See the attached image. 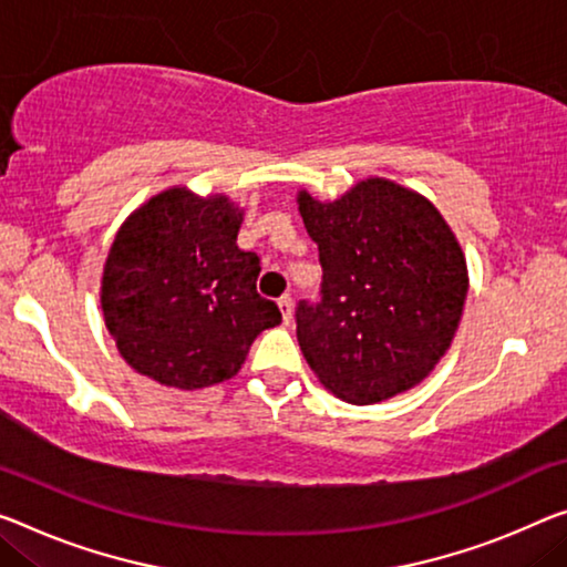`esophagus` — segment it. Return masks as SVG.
Returning a JSON list of instances; mask_svg holds the SVG:
<instances>
[{"label": "esophagus", "instance_id": "esophagus-1", "mask_svg": "<svg viewBox=\"0 0 567 567\" xmlns=\"http://www.w3.org/2000/svg\"><path fill=\"white\" fill-rule=\"evenodd\" d=\"M278 309H281V313H284V324H291V319H293V301H291L289 293L278 299Z\"/></svg>", "mask_w": 567, "mask_h": 567}]
</instances>
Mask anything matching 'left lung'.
Returning a JSON list of instances; mask_svg holds the SVG:
<instances>
[{
  "label": "left lung",
  "instance_id": "8db88e82",
  "mask_svg": "<svg viewBox=\"0 0 567 567\" xmlns=\"http://www.w3.org/2000/svg\"><path fill=\"white\" fill-rule=\"evenodd\" d=\"M319 246L321 301L296 337L321 385L354 405L395 398L449 352L468 291L466 256L429 197L368 177L332 203L296 195Z\"/></svg>",
  "mask_w": 567,
  "mask_h": 567
}]
</instances>
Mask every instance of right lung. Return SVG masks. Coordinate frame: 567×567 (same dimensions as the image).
I'll use <instances>...</instances> for the list:
<instances>
[{"instance_id":"add662e5","label":"right lung","mask_w":567,"mask_h":567,"mask_svg":"<svg viewBox=\"0 0 567 567\" xmlns=\"http://www.w3.org/2000/svg\"><path fill=\"white\" fill-rule=\"evenodd\" d=\"M243 207L169 187L126 217L101 278V309L138 374L177 390L230 380L250 344L281 324L256 291L260 258L238 248Z\"/></svg>"}]
</instances>
